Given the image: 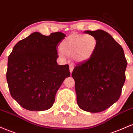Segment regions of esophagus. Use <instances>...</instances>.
<instances>
[{
    "label": "esophagus",
    "mask_w": 133,
    "mask_h": 133,
    "mask_svg": "<svg viewBox=\"0 0 133 133\" xmlns=\"http://www.w3.org/2000/svg\"><path fill=\"white\" fill-rule=\"evenodd\" d=\"M69 67H70V73H72L73 70V68H74V66H73V65L72 64H70L69 65Z\"/></svg>",
    "instance_id": "obj_1"
}]
</instances>
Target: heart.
Wrapping results in <instances>:
<instances>
[{
    "mask_svg": "<svg viewBox=\"0 0 133 133\" xmlns=\"http://www.w3.org/2000/svg\"><path fill=\"white\" fill-rule=\"evenodd\" d=\"M97 43V39L92 34H72L61 43L60 55L72 57L77 62H85L93 55Z\"/></svg>",
    "mask_w": 133,
    "mask_h": 133,
    "instance_id": "1",
    "label": "heart"
}]
</instances>
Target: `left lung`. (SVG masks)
<instances>
[{"label": "left lung", "instance_id": "left-lung-1", "mask_svg": "<svg viewBox=\"0 0 133 133\" xmlns=\"http://www.w3.org/2000/svg\"><path fill=\"white\" fill-rule=\"evenodd\" d=\"M85 33L96 37L97 46L88 60L76 64L71 76L78 107L98 113L119 99L128 63L123 48L108 33L102 30Z\"/></svg>", "mask_w": 133, "mask_h": 133}]
</instances>
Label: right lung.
Instances as JSON below:
<instances>
[{
	"label": "right lung",
	"mask_w": 133,
	"mask_h": 133,
	"mask_svg": "<svg viewBox=\"0 0 133 133\" xmlns=\"http://www.w3.org/2000/svg\"><path fill=\"white\" fill-rule=\"evenodd\" d=\"M63 33L43 35L34 32L14 46L8 58L7 82L12 97L30 111L50 109L64 79L68 65H58L57 46Z\"/></svg>",
	"instance_id": "right-lung-1"
}]
</instances>
